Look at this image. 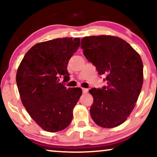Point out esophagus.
Wrapping results in <instances>:
<instances>
[{
    "label": "esophagus",
    "instance_id": "34e87169",
    "mask_svg": "<svg viewBox=\"0 0 157 157\" xmlns=\"http://www.w3.org/2000/svg\"><path fill=\"white\" fill-rule=\"evenodd\" d=\"M82 91L83 94H86L88 92V89H84V88H83L82 89Z\"/></svg>",
    "mask_w": 157,
    "mask_h": 157
}]
</instances>
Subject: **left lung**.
Wrapping results in <instances>:
<instances>
[{"label":"left lung","instance_id":"left-lung-1","mask_svg":"<svg viewBox=\"0 0 157 157\" xmlns=\"http://www.w3.org/2000/svg\"><path fill=\"white\" fill-rule=\"evenodd\" d=\"M88 61L105 75L106 86L92 88L90 109L93 121L104 128L119 126L135 106L143 84V63L139 53L121 38L111 36H88L81 39Z\"/></svg>","mask_w":157,"mask_h":157}]
</instances>
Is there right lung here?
<instances>
[{
  "mask_svg": "<svg viewBox=\"0 0 157 157\" xmlns=\"http://www.w3.org/2000/svg\"><path fill=\"white\" fill-rule=\"evenodd\" d=\"M80 46V38H56L36 44L25 53L16 74L21 101L43 129L57 132L73 119V109L82 94L81 88L67 89V64Z\"/></svg>",
  "mask_w": 157,
  "mask_h": 157,
  "instance_id": "1",
  "label": "right lung"
}]
</instances>
